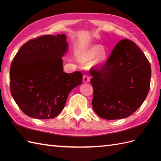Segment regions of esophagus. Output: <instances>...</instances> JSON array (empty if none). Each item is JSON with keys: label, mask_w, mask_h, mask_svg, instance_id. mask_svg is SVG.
Returning a JSON list of instances; mask_svg holds the SVG:
<instances>
[{"label": "esophagus", "mask_w": 161, "mask_h": 161, "mask_svg": "<svg viewBox=\"0 0 161 161\" xmlns=\"http://www.w3.org/2000/svg\"><path fill=\"white\" fill-rule=\"evenodd\" d=\"M90 81V76L88 75H84L83 77V82H88Z\"/></svg>", "instance_id": "34e87169"}]
</instances>
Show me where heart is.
Here are the masks:
<instances>
[{"label":"heart","mask_w":161,"mask_h":161,"mask_svg":"<svg viewBox=\"0 0 161 161\" xmlns=\"http://www.w3.org/2000/svg\"><path fill=\"white\" fill-rule=\"evenodd\" d=\"M85 56L88 59H93L97 56V60L100 62H102L107 59V54L104 50H101L100 46H95L86 51L85 53Z\"/></svg>","instance_id":"obj_1"}]
</instances>
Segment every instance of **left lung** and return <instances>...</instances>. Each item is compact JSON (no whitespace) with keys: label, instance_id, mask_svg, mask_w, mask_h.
<instances>
[{"label":"left lung","instance_id":"left-lung-1","mask_svg":"<svg viewBox=\"0 0 161 161\" xmlns=\"http://www.w3.org/2000/svg\"><path fill=\"white\" fill-rule=\"evenodd\" d=\"M90 73L93 108L103 119L129 117L149 93L151 66L138 46L128 39L119 42L106 63L92 68Z\"/></svg>","mask_w":161,"mask_h":161}]
</instances>
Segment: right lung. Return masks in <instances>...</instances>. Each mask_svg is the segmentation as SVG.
Wrapping results in <instances>:
<instances>
[{"label":"right lung","instance_id":"1","mask_svg":"<svg viewBox=\"0 0 161 161\" xmlns=\"http://www.w3.org/2000/svg\"><path fill=\"white\" fill-rule=\"evenodd\" d=\"M68 47L65 35H43L23 44L14 57L10 91L25 115L54 118L63 110L70 92L82 82L81 72L63 71L61 57Z\"/></svg>","mask_w":161,"mask_h":161}]
</instances>
